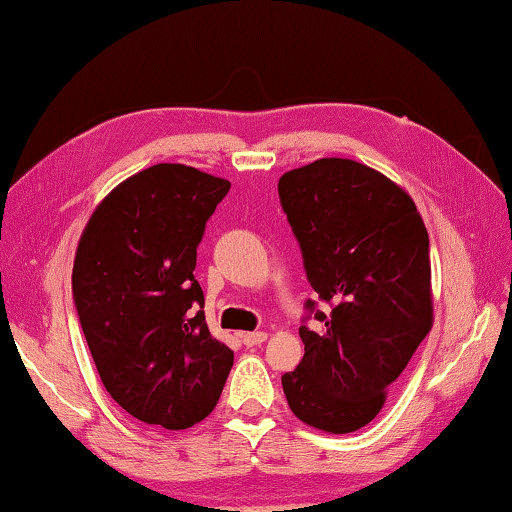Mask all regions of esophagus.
I'll list each match as a JSON object with an SVG mask.
<instances>
[{
	"label": "esophagus",
	"mask_w": 512,
	"mask_h": 512,
	"mask_svg": "<svg viewBox=\"0 0 512 512\" xmlns=\"http://www.w3.org/2000/svg\"><path fill=\"white\" fill-rule=\"evenodd\" d=\"M242 341H245V345H249V348H254V345H261L267 341V334L265 332H247V334H242Z\"/></svg>",
	"instance_id": "1"
}]
</instances>
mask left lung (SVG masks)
Here are the masks:
<instances>
[{"instance_id": "obj_1", "label": "left lung", "mask_w": 512, "mask_h": 512, "mask_svg": "<svg viewBox=\"0 0 512 512\" xmlns=\"http://www.w3.org/2000/svg\"><path fill=\"white\" fill-rule=\"evenodd\" d=\"M306 279L332 309L300 327L304 357L281 377L306 426L345 435L380 414L432 327L430 242L412 196L380 171L322 157L279 178Z\"/></svg>"}]
</instances>
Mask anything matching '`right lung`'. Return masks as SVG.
I'll use <instances>...</instances> for the list:
<instances>
[{"label":"right lung","mask_w":512,"mask_h":512,"mask_svg":"<svg viewBox=\"0 0 512 512\" xmlns=\"http://www.w3.org/2000/svg\"><path fill=\"white\" fill-rule=\"evenodd\" d=\"M224 178L153 164L116 185L84 226L73 265L77 316L98 375L135 419L185 430L215 410L233 350L210 334L196 247Z\"/></svg>","instance_id":"1"}]
</instances>
